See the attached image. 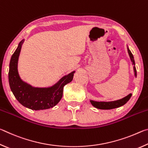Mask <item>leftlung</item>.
<instances>
[{"label": "left lung", "mask_w": 148, "mask_h": 148, "mask_svg": "<svg viewBox=\"0 0 148 148\" xmlns=\"http://www.w3.org/2000/svg\"><path fill=\"white\" fill-rule=\"evenodd\" d=\"M128 52L130 56V58H131V61L132 62V64L135 65L134 63V57L132 56V53L131 51L128 49ZM134 72H135V76H136V67L134 66ZM132 96V94H129V95H127V97H124L120 100H117V101H111V102H97V101H91V104L92 106H95V108L99 109H101V110H111V109H114V108H118L123 106L125 104H126L127 102L129 101V100L130 99Z\"/></svg>", "instance_id": "8db88e82"}]
</instances>
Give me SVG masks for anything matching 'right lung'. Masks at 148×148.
<instances>
[{
    "label": "right lung",
    "mask_w": 148,
    "mask_h": 148,
    "mask_svg": "<svg viewBox=\"0 0 148 148\" xmlns=\"http://www.w3.org/2000/svg\"><path fill=\"white\" fill-rule=\"evenodd\" d=\"M23 40L12 55L8 72L10 89L16 99L23 106L32 110H46L53 108L61 101L63 87L73 79L74 72L64 76L58 83L51 87H33L22 81L17 72V62Z\"/></svg>",
    "instance_id": "1"
}]
</instances>
